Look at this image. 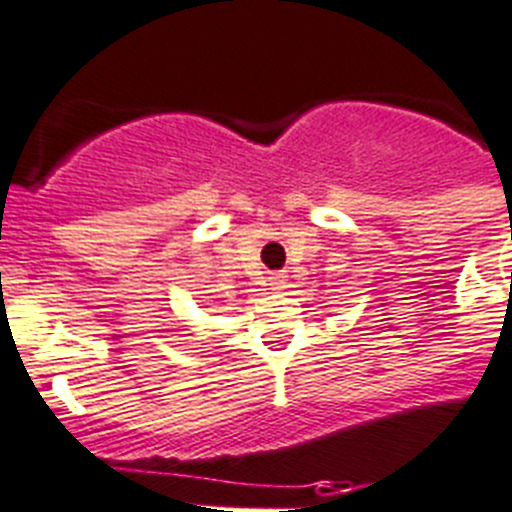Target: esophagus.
<instances>
[{
    "mask_svg": "<svg viewBox=\"0 0 512 512\" xmlns=\"http://www.w3.org/2000/svg\"><path fill=\"white\" fill-rule=\"evenodd\" d=\"M269 285H272V290H285L287 274L285 272H274L272 277H269Z\"/></svg>",
    "mask_w": 512,
    "mask_h": 512,
    "instance_id": "esophagus-1",
    "label": "esophagus"
}]
</instances>
